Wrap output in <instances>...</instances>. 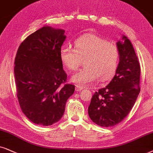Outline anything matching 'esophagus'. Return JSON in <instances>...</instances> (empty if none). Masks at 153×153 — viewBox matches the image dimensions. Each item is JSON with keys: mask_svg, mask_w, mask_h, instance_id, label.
<instances>
[{"mask_svg": "<svg viewBox=\"0 0 153 153\" xmlns=\"http://www.w3.org/2000/svg\"><path fill=\"white\" fill-rule=\"evenodd\" d=\"M83 89V87H81V86H79V85H75V90L77 91V92H80Z\"/></svg>", "mask_w": 153, "mask_h": 153, "instance_id": "esophagus-1", "label": "esophagus"}]
</instances>
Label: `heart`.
Returning a JSON list of instances; mask_svg holds the SVG:
<instances>
[{"label": "heart", "mask_w": 153, "mask_h": 153, "mask_svg": "<svg viewBox=\"0 0 153 153\" xmlns=\"http://www.w3.org/2000/svg\"><path fill=\"white\" fill-rule=\"evenodd\" d=\"M60 58L69 70L75 71L81 59H85V67L72 76L73 82L80 85L94 82L98 78L102 82L109 80L115 73L119 61V51L116 44L94 34L81 36L75 41V49L63 45Z\"/></svg>", "instance_id": "b5f03b06"}]
</instances>
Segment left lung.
<instances>
[{
    "label": "left lung",
    "mask_w": 153,
    "mask_h": 153,
    "mask_svg": "<svg viewBox=\"0 0 153 153\" xmlns=\"http://www.w3.org/2000/svg\"><path fill=\"white\" fill-rule=\"evenodd\" d=\"M118 42L119 63L113 79L94 92L88 107L89 117L102 127L122 121L128 114L140 92V65L132 44L126 36Z\"/></svg>",
    "instance_id": "1"
}]
</instances>
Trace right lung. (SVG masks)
<instances>
[{"label":"right lung","instance_id":"1","mask_svg":"<svg viewBox=\"0 0 153 153\" xmlns=\"http://www.w3.org/2000/svg\"><path fill=\"white\" fill-rule=\"evenodd\" d=\"M63 30L43 27L29 35L17 49L14 73L21 110L32 122L48 126L58 122L75 91L66 83L60 49Z\"/></svg>","mask_w":153,"mask_h":153}]
</instances>
